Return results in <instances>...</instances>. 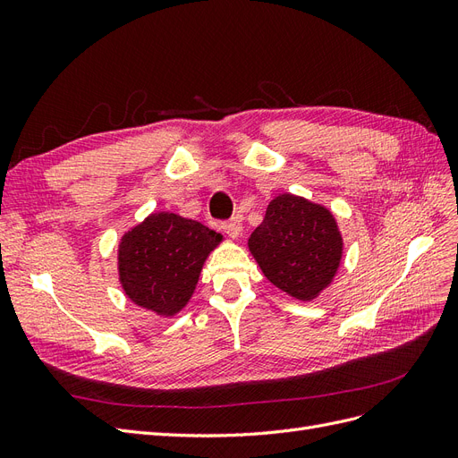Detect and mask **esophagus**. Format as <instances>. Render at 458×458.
I'll return each mask as SVG.
<instances>
[{
	"instance_id": "esophagus-1",
	"label": "esophagus",
	"mask_w": 458,
	"mask_h": 458,
	"mask_svg": "<svg viewBox=\"0 0 458 458\" xmlns=\"http://www.w3.org/2000/svg\"><path fill=\"white\" fill-rule=\"evenodd\" d=\"M221 229H224L231 239H237L239 234L242 233V224H241L239 217H233L229 221H224V224H221Z\"/></svg>"
}]
</instances>
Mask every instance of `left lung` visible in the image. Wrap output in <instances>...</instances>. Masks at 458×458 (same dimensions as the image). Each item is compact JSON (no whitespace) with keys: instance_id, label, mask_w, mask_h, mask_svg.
I'll list each match as a JSON object with an SVG mask.
<instances>
[{"instance_id":"obj_1","label":"left lung","mask_w":458,"mask_h":458,"mask_svg":"<svg viewBox=\"0 0 458 458\" xmlns=\"http://www.w3.org/2000/svg\"><path fill=\"white\" fill-rule=\"evenodd\" d=\"M248 246L263 275L298 300L315 298L335 276L342 258L332 214L293 195L276 197L267 206Z\"/></svg>"}]
</instances>
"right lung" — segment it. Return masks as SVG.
I'll return each mask as SVG.
<instances>
[{
	"label": "right lung",
	"instance_id": "obj_1",
	"mask_svg": "<svg viewBox=\"0 0 458 458\" xmlns=\"http://www.w3.org/2000/svg\"><path fill=\"white\" fill-rule=\"evenodd\" d=\"M221 234L177 214H152L123 234L120 281L137 306L174 315L195 293L206 256Z\"/></svg>",
	"mask_w": 458,
	"mask_h": 458
}]
</instances>
